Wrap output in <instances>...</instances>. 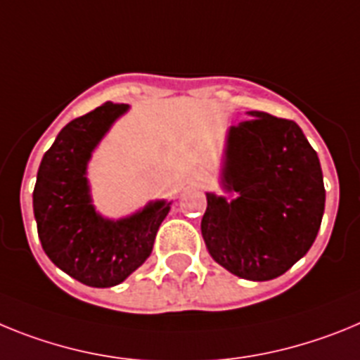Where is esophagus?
<instances>
[{
  "instance_id": "esophagus-1",
  "label": "esophagus",
  "mask_w": 360,
  "mask_h": 360,
  "mask_svg": "<svg viewBox=\"0 0 360 360\" xmlns=\"http://www.w3.org/2000/svg\"><path fill=\"white\" fill-rule=\"evenodd\" d=\"M198 179H199V181H205V176H202V174H199Z\"/></svg>"
}]
</instances>
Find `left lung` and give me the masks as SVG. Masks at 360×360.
Segmentation results:
<instances>
[{
  "label": "left lung",
  "mask_w": 360,
  "mask_h": 360,
  "mask_svg": "<svg viewBox=\"0 0 360 360\" xmlns=\"http://www.w3.org/2000/svg\"><path fill=\"white\" fill-rule=\"evenodd\" d=\"M230 127L221 184L206 193L201 233L230 274L270 281L288 271L317 237L324 214L323 170L299 124L266 112Z\"/></svg>",
  "instance_id": "8db88e82"
}]
</instances>
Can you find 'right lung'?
Listing matches in <instances>:
<instances>
[{"label":"right lung","mask_w":360,"mask_h":360,"mask_svg":"<svg viewBox=\"0 0 360 360\" xmlns=\"http://www.w3.org/2000/svg\"><path fill=\"white\" fill-rule=\"evenodd\" d=\"M128 105L105 103L70 121L45 152L32 193L37 236L49 259L79 283L110 288L150 257L172 201L108 219L96 210L86 177L94 150Z\"/></svg>","instance_id":"add662e5"}]
</instances>
